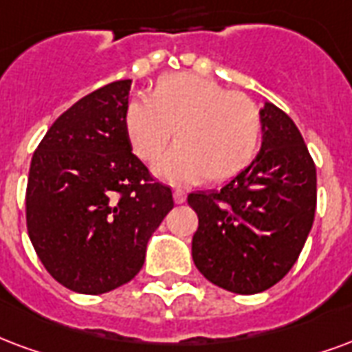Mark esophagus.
I'll list each match as a JSON object with an SVG mask.
<instances>
[{"label": "esophagus", "instance_id": "esophagus-1", "mask_svg": "<svg viewBox=\"0 0 352 352\" xmlns=\"http://www.w3.org/2000/svg\"><path fill=\"white\" fill-rule=\"evenodd\" d=\"M173 201H175L177 205H181V203L186 201V194H184L183 190H173Z\"/></svg>", "mask_w": 352, "mask_h": 352}]
</instances>
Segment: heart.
I'll return each mask as SVG.
<instances>
[{
	"instance_id": "obj_1",
	"label": "heart",
	"mask_w": 352,
	"mask_h": 352,
	"mask_svg": "<svg viewBox=\"0 0 352 352\" xmlns=\"http://www.w3.org/2000/svg\"><path fill=\"white\" fill-rule=\"evenodd\" d=\"M123 123L134 153L149 164L175 129L179 143L156 164L173 183H226L248 168L261 142V113L248 95L188 72L160 78L147 98H132Z\"/></svg>"
}]
</instances>
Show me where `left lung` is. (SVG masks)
I'll use <instances>...</instances> for the list:
<instances>
[{
  "label": "left lung",
  "instance_id": "left-lung-1",
  "mask_svg": "<svg viewBox=\"0 0 352 352\" xmlns=\"http://www.w3.org/2000/svg\"><path fill=\"white\" fill-rule=\"evenodd\" d=\"M261 151L226 186L194 192L197 270L218 287L256 295L287 274L300 256L317 205L315 164L293 119L265 102Z\"/></svg>",
  "mask_w": 352,
  "mask_h": 352
}]
</instances>
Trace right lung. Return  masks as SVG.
Masks as SVG:
<instances>
[{
	"label": "right lung",
	"mask_w": 352,
	"mask_h": 352,
	"mask_svg": "<svg viewBox=\"0 0 352 352\" xmlns=\"http://www.w3.org/2000/svg\"><path fill=\"white\" fill-rule=\"evenodd\" d=\"M130 83H108L72 104L31 158V244L54 280L83 295L130 282L173 209L171 190L132 155L123 123Z\"/></svg>",
	"instance_id": "right-lung-1"
}]
</instances>
